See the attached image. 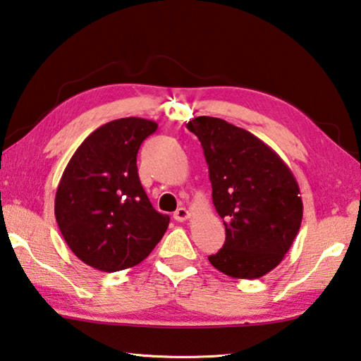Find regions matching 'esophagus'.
Instances as JSON below:
<instances>
[{
  "mask_svg": "<svg viewBox=\"0 0 361 361\" xmlns=\"http://www.w3.org/2000/svg\"><path fill=\"white\" fill-rule=\"evenodd\" d=\"M173 216H174V220L176 221H185L188 216H190V214H188V210L185 209V207H179L178 210H176V212L173 214Z\"/></svg>",
  "mask_w": 361,
  "mask_h": 361,
  "instance_id": "1",
  "label": "esophagus"
}]
</instances>
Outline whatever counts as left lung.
I'll return each mask as SVG.
<instances>
[{
  "instance_id": "left-lung-1",
  "label": "left lung",
  "mask_w": 361,
  "mask_h": 361,
  "mask_svg": "<svg viewBox=\"0 0 361 361\" xmlns=\"http://www.w3.org/2000/svg\"><path fill=\"white\" fill-rule=\"evenodd\" d=\"M187 128L201 141L214 206L226 229L210 264L233 278L264 276L300 229L303 202L294 174L264 141L220 118H195Z\"/></svg>"
}]
</instances>
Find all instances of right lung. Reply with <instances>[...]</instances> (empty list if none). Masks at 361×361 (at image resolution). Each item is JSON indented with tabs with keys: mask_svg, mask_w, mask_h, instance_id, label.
I'll list each match as a JSON object with an SVG mask.
<instances>
[{
	"mask_svg": "<svg viewBox=\"0 0 361 361\" xmlns=\"http://www.w3.org/2000/svg\"><path fill=\"white\" fill-rule=\"evenodd\" d=\"M157 122L122 118L94 130L67 163L54 196L66 243L85 264L119 271L151 255L169 216L152 207L142 188L137 154Z\"/></svg>",
	"mask_w": 361,
	"mask_h": 361,
	"instance_id": "obj_1",
	"label": "right lung"
}]
</instances>
